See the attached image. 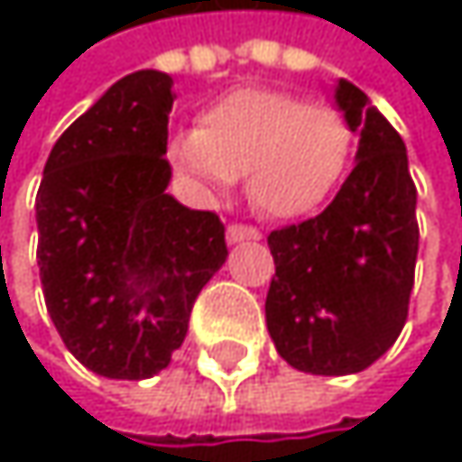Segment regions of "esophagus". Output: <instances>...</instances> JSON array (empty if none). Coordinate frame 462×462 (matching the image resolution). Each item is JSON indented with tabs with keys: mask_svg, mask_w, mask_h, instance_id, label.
I'll return each mask as SVG.
<instances>
[{
	"mask_svg": "<svg viewBox=\"0 0 462 462\" xmlns=\"http://www.w3.org/2000/svg\"><path fill=\"white\" fill-rule=\"evenodd\" d=\"M260 229L254 226H244V224H233L226 226V244H241V241H260Z\"/></svg>",
	"mask_w": 462,
	"mask_h": 462,
	"instance_id": "1",
	"label": "esophagus"
}]
</instances>
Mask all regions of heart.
<instances>
[{
	"label": "heart",
	"instance_id": "obj_1",
	"mask_svg": "<svg viewBox=\"0 0 462 462\" xmlns=\"http://www.w3.org/2000/svg\"><path fill=\"white\" fill-rule=\"evenodd\" d=\"M355 133L344 113L272 88H241L177 133L166 157L205 197H224L246 174V197L265 218H301L344 180Z\"/></svg>",
	"mask_w": 462,
	"mask_h": 462
}]
</instances>
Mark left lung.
<instances>
[{"instance_id": "1", "label": "left lung", "mask_w": 462, "mask_h": 462, "mask_svg": "<svg viewBox=\"0 0 462 462\" xmlns=\"http://www.w3.org/2000/svg\"><path fill=\"white\" fill-rule=\"evenodd\" d=\"M335 105L360 135L357 166L324 213L269 236L277 272L265 296L280 357L324 377L357 374L393 346L419 254L402 135L349 79L335 85Z\"/></svg>"}]
</instances>
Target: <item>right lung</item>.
I'll return each instance as SVG.
<instances>
[{
    "label": "right lung",
    "instance_id": "1",
    "mask_svg": "<svg viewBox=\"0 0 462 462\" xmlns=\"http://www.w3.org/2000/svg\"><path fill=\"white\" fill-rule=\"evenodd\" d=\"M171 77H121L51 146L35 199L46 310L107 380H146L182 346L190 308L226 260L224 224L171 193Z\"/></svg>",
    "mask_w": 462,
    "mask_h": 462
}]
</instances>
